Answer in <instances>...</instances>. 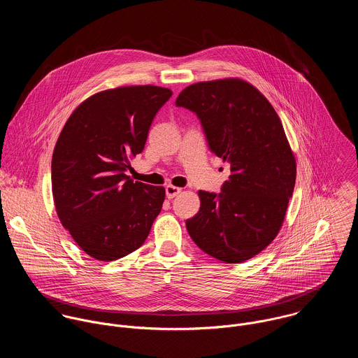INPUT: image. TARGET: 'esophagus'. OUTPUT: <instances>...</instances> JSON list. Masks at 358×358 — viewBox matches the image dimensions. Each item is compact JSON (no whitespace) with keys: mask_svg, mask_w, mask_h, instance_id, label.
Masks as SVG:
<instances>
[{"mask_svg":"<svg viewBox=\"0 0 358 358\" xmlns=\"http://www.w3.org/2000/svg\"><path fill=\"white\" fill-rule=\"evenodd\" d=\"M180 192H182V189H180V187H176V186H173V185H168V186L165 187V193H166V197H168V199L176 197Z\"/></svg>","mask_w":358,"mask_h":358,"instance_id":"esophagus-1","label":"esophagus"}]
</instances>
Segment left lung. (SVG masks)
<instances>
[{
    "instance_id": "obj_1",
    "label": "left lung",
    "mask_w": 358,
    "mask_h": 358,
    "mask_svg": "<svg viewBox=\"0 0 358 358\" xmlns=\"http://www.w3.org/2000/svg\"><path fill=\"white\" fill-rule=\"evenodd\" d=\"M176 106L199 115L210 150L231 172L222 193L199 192L187 231L205 254L243 263L277 237L295 187L296 159L281 120L257 88L234 77L192 84Z\"/></svg>"
}]
</instances>
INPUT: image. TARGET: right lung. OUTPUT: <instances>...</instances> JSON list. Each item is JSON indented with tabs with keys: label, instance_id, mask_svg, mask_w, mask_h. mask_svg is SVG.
Returning <instances> with one entry per match:
<instances>
[{
	"label": "right lung",
	"instance_id": "right-lung-1",
	"mask_svg": "<svg viewBox=\"0 0 358 358\" xmlns=\"http://www.w3.org/2000/svg\"><path fill=\"white\" fill-rule=\"evenodd\" d=\"M172 95L157 85L117 87L80 103L52 155L60 223L87 255L110 262L143 245L165 199L162 186L134 182L129 159L145 149L154 115Z\"/></svg>",
	"mask_w": 358,
	"mask_h": 358
}]
</instances>
